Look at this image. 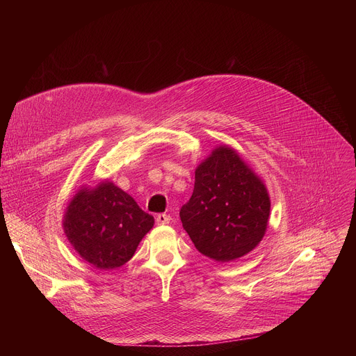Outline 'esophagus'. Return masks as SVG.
I'll list each match as a JSON object with an SVG mask.
<instances>
[{
    "instance_id": "esophagus-1",
    "label": "esophagus",
    "mask_w": 356,
    "mask_h": 356,
    "mask_svg": "<svg viewBox=\"0 0 356 356\" xmlns=\"http://www.w3.org/2000/svg\"><path fill=\"white\" fill-rule=\"evenodd\" d=\"M170 216H168V214H158L156 216V224L158 225H166V224H169L170 222Z\"/></svg>"
}]
</instances>
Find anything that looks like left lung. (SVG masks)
Masks as SVG:
<instances>
[{
  "instance_id": "8db88e82",
  "label": "left lung",
  "mask_w": 356,
  "mask_h": 356,
  "mask_svg": "<svg viewBox=\"0 0 356 356\" xmlns=\"http://www.w3.org/2000/svg\"><path fill=\"white\" fill-rule=\"evenodd\" d=\"M269 214L270 197L264 180L234 147L220 145L195 168L194 190L180 220L200 253L231 262L259 245Z\"/></svg>"
}]
</instances>
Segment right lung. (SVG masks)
Returning <instances> with one entry per match:
<instances>
[{
	"label": "right lung",
	"mask_w": 356,
	"mask_h": 356,
	"mask_svg": "<svg viewBox=\"0 0 356 356\" xmlns=\"http://www.w3.org/2000/svg\"><path fill=\"white\" fill-rule=\"evenodd\" d=\"M63 231L80 258L95 269L125 265L155 224L136 201L110 180L81 187L63 216Z\"/></svg>",
	"instance_id": "1"
}]
</instances>
